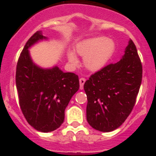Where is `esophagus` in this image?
Here are the masks:
<instances>
[{
  "label": "esophagus",
  "instance_id": "obj_1",
  "mask_svg": "<svg viewBox=\"0 0 156 156\" xmlns=\"http://www.w3.org/2000/svg\"><path fill=\"white\" fill-rule=\"evenodd\" d=\"M85 81H86L85 78H81L79 79L80 89L81 90H83V88H84V83H85Z\"/></svg>",
  "mask_w": 156,
  "mask_h": 156
}]
</instances>
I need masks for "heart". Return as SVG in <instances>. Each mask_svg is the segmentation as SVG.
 Instances as JSON below:
<instances>
[{
  "label": "heart",
  "mask_w": 156,
  "mask_h": 156,
  "mask_svg": "<svg viewBox=\"0 0 156 156\" xmlns=\"http://www.w3.org/2000/svg\"><path fill=\"white\" fill-rule=\"evenodd\" d=\"M76 52L84 58V65L91 72H97L104 68L112 57L115 44L104 36H97L82 41L76 45ZM69 62L72 66L78 65V59L73 52H69Z\"/></svg>",
  "instance_id": "heart-1"
}]
</instances>
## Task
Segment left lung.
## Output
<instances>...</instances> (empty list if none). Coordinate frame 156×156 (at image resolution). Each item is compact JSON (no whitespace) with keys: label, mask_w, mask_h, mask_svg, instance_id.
Listing matches in <instances>:
<instances>
[{"label":"left lung","mask_w":156,"mask_h":156,"mask_svg":"<svg viewBox=\"0 0 156 156\" xmlns=\"http://www.w3.org/2000/svg\"><path fill=\"white\" fill-rule=\"evenodd\" d=\"M142 74L137 50L130 39L120 61L109 64L86 81L87 121L93 128L110 132L125 122L136 103Z\"/></svg>","instance_id":"obj_1"}]
</instances>
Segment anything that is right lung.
I'll use <instances>...</instances> for the list:
<instances>
[{"label": "right lung", "mask_w": 156, "mask_h": 156, "mask_svg": "<svg viewBox=\"0 0 156 156\" xmlns=\"http://www.w3.org/2000/svg\"><path fill=\"white\" fill-rule=\"evenodd\" d=\"M48 39L41 31L30 37L19 58L16 73L22 112L31 127L44 133L61 126L66 108L79 89L75 74L63 72L57 66L42 68L33 62L29 48Z\"/></svg>", "instance_id": "obj_1"}]
</instances>
